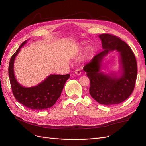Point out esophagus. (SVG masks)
Wrapping results in <instances>:
<instances>
[{
    "label": "esophagus",
    "instance_id": "obj_1",
    "mask_svg": "<svg viewBox=\"0 0 146 146\" xmlns=\"http://www.w3.org/2000/svg\"><path fill=\"white\" fill-rule=\"evenodd\" d=\"M75 73H76L77 75H78V76H79V75H80L82 74V72H81L80 69H77L75 70Z\"/></svg>",
    "mask_w": 146,
    "mask_h": 146
}]
</instances>
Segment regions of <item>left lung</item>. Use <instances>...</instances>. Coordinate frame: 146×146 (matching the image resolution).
I'll return each instance as SVG.
<instances>
[{"label":"left lung","mask_w":146,"mask_h":146,"mask_svg":"<svg viewBox=\"0 0 146 146\" xmlns=\"http://www.w3.org/2000/svg\"><path fill=\"white\" fill-rule=\"evenodd\" d=\"M104 50L96 55L83 67L90 78V94L103 105H114L125 100L133 91L137 77L135 56L127 43L114 35H99ZM114 50L120 54L121 74L107 75L100 71L101 61L110 51Z\"/></svg>","instance_id":"left-lung-1"}]
</instances>
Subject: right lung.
<instances>
[{"label": "right lung", "instance_id": "obj_1", "mask_svg": "<svg viewBox=\"0 0 146 146\" xmlns=\"http://www.w3.org/2000/svg\"><path fill=\"white\" fill-rule=\"evenodd\" d=\"M22 43L10 59L8 66L10 82L15 99L26 108L33 110H42L50 108L60 98L65 83L70 75H50L39 85L30 88L21 86L15 77L14 61L20 48L27 42Z\"/></svg>", "mask_w": 146, "mask_h": 146}]
</instances>
